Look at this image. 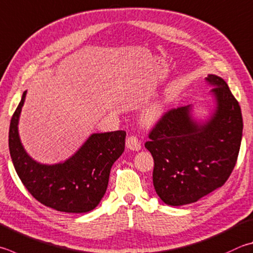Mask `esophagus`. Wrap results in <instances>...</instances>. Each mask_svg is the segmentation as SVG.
I'll return each mask as SVG.
<instances>
[{
	"label": "esophagus",
	"mask_w": 253,
	"mask_h": 253,
	"mask_svg": "<svg viewBox=\"0 0 253 253\" xmlns=\"http://www.w3.org/2000/svg\"><path fill=\"white\" fill-rule=\"evenodd\" d=\"M126 147L130 150L138 151L141 149V142L139 141L138 138H137V136L132 135L126 139Z\"/></svg>",
	"instance_id": "obj_1"
}]
</instances>
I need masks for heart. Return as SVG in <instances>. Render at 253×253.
I'll list each match as a JSON object with an SVG mask.
<instances>
[{"label": "heart", "instance_id": "1", "mask_svg": "<svg viewBox=\"0 0 253 253\" xmlns=\"http://www.w3.org/2000/svg\"><path fill=\"white\" fill-rule=\"evenodd\" d=\"M163 115V109L159 105H154L150 108L147 109V111L142 115V123L147 126L154 125L155 123H157L160 117Z\"/></svg>", "mask_w": 253, "mask_h": 253}]
</instances>
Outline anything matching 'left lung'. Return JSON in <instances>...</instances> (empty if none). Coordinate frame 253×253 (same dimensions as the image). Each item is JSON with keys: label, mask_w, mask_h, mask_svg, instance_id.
<instances>
[{"label": "left lung", "mask_w": 253, "mask_h": 253, "mask_svg": "<svg viewBox=\"0 0 253 253\" xmlns=\"http://www.w3.org/2000/svg\"><path fill=\"white\" fill-rule=\"evenodd\" d=\"M206 82L215 99L208 121L197 123L190 105L170 109L145 144L154 158L155 190L169 206L196 203L223 186L236 166L243 129L240 106L221 77L210 74Z\"/></svg>", "instance_id": "8db88e82"}]
</instances>
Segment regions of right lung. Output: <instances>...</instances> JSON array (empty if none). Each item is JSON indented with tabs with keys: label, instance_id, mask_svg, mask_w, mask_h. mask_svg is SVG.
<instances>
[{
	"label": "right lung",
	"instance_id": "right-lung-1",
	"mask_svg": "<svg viewBox=\"0 0 253 253\" xmlns=\"http://www.w3.org/2000/svg\"><path fill=\"white\" fill-rule=\"evenodd\" d=\"M26 90L13 114L8 148L13 165L30 194L44 206L62 212L83 213L95 209L105 195L113 164L125 149V130L89 136L64 163L43 165L32 159L18 136V118Z\"/></svg>",
	"mask_w": 253,
	"mask_h": 253
}]
</instances>
